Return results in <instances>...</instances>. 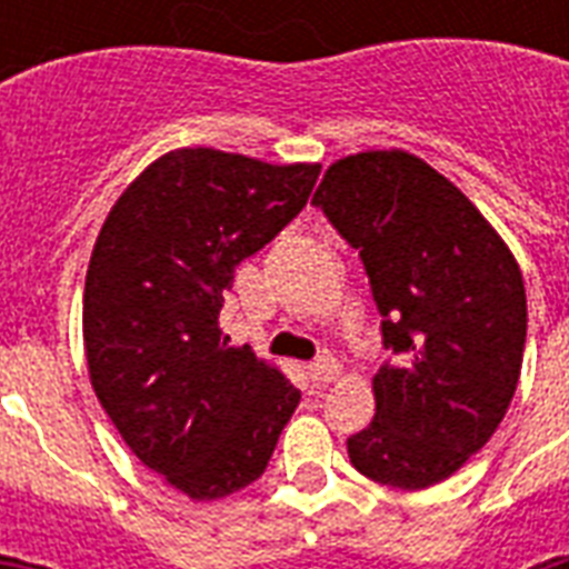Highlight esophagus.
<instances>
[{"label":"esophagus","mask_w":569,"mask_h":569,"mask_svg":"<svg viewBox=\"0 0 569 569\" xmlns=\"http://www.w3.org/2000/svg\"><path fill=\"white\" fill-rule=\"evenodd\" d=\"M307 375H310L316 383H333V380L342 375V366H339L330 355H325V357H319V360H312V363L307 366Z\"/></svg>","instance_id":"1"}]
</instances>
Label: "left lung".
I'll use <instances>...</instances> for the list:
<instances>
[{
  "mask_svg": "<svg viewBox=\"0 0 569 569\" xmlns=\"http://www.w3.org/2000/svg\"><path fill=\"white\" fill-rule=\"evenodd\" d=\"M312 203L363 259L398 355L375 375V419L348 458L378 485H440L511 405L529 321L520 266L469 197L405 150L339 159Z\"/></svg>",
  "mask_w": 569,
  "mask_h": 569,
  "instance_id": "8db88e82",
  "label": "left lung"
}]
</instances>
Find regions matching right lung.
Returning a JSON list of instances; mask_svg holds the SVG:
<instances>
[{"label":"right lung","mask_w":569,"mask_h":569,"mask_svg":"<svg viewBox=\"0 0 569 569\" xmlns=\"http://www.w3.org/2000/svg\"><path fill=\"white\" fill-rule=\"evenodd\" d=\"M319 171L182 147L120 194L93 244V392L132 455L197 502L257 481L301 401L248 346H227L218 316L236 266L301 212Z\"/></svg>","instance_id":"add662e5"}]
</instances>
